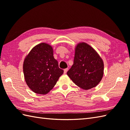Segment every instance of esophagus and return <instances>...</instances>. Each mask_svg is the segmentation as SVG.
<instances>
[{
	"label": "esophagus",
	"instance_id": "34e87169",
	"mask_svg": "<svg viewBox=\"0 0 130 130\" xmlns=\"http://www.w3.org/2000/svg\"><path fill=\"white\" fill-rule=\"evenodd\" d=\"M63 71H64V74H66V73H67V71H68V68H66V69H65L64 70H63Z\"/></svg>",
	"mask_w": 130,
	"mask_h": 130
}]
</instances>
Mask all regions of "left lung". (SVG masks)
<instances>
[{
	"instance_id": "8db88e82",
	"label": "left lung",
	"mask_w": 130,
	"mask_h": 130,
	"mask_svg": "<svg viewBox=\"0 0 130 130\" xmlns=\"http://www.w3.org/2000/svg\"><path fill=\"white\" fill-rule=\"evenodd\" d=\"M103 60L88 44L79 43L75 48L74 63L67 72L77 86L88 90L96 86L103 75Z\"/></svg>"
}]
</instances>
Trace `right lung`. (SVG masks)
Returning <instances> with one entry per match:
<instances>
[{"label":"right lung","instance_id":"1","mask_svg":"<svg viewBox=\"0 0 130 130\" xmlns=\"http://www.w3.org/2000/svg\"><path fill=\"white\" fill-rule=\"evenodd\" d=\"M63 73L53 56L52 47L45 43L34 47L24 61V79L28 87L36 93H48Z\"/></svg>","mask_w":130,"mask_h":130}]
</instances>
